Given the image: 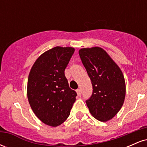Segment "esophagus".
I'll use <instances>...</instances> for the list:
<instances>
[{
  "label": "esophagus",
  "mask_w": 147,
  "mask_h": 147,
  "mask_svg": "<svg viewBox=\"0 0 147 147\" xmlns=\"http://www.w3.org/2000/svg\"><path fill=\"white\" fill-rule=\"evenodd\" d=\"M77 95H78L79 97H81V95H82V91H81V89H77Z\"/></svg>",
  "instance_id": "1"
}]
</instances>
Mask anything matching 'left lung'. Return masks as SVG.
Returning <instances> with one entry per match:
<instances>
[{"label": "left lung", "mask_w": 147, "mask_h": 147, "mask_svg": "<svg viewBox=\"0 0 147 147\" xmlns=\"http://www.w3.org/2000/svg\"><path fill=\"white\" fill-rule=\"evenodd\" d=\"M79 54L93 88L86 105L92 117L107 122L117 115L125 99L126 84L122 70L100 47L82 48Z\"/></svg>", "instance_id": "8db88e82"}]
</instances>
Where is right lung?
Instances as JSON below:
<instances>
[{
    "label": "right lung",
    "instance_id": "right-lung-1",
    "mask_svg": "<svg viewBox=\"0 0 147 147\" xmlns=\"http://www.w3.org/2000/svg\"><path fill=\"white\" fill-rule=\"evenodd\" d=\"M75 52L72 47L47 50L33 64L27 95L33 112L42 122L56 127L70 115L77 93L70 88L64 71Z\"/></svg>",
    "mask_w": 147,
    "mask_h": 147
}]
</instances>
